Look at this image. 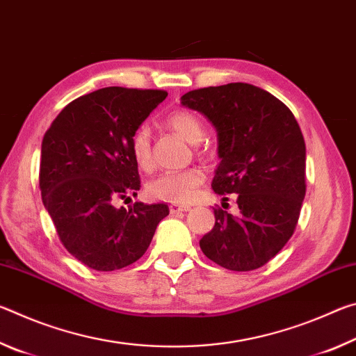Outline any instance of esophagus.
I'll list each match as a JSON object with an SVG mask.
<instances>
[{
	"instance_id": "esophagus-1",
	"label": "esophagus",
	"mask_w": 356,
	"mask_h": 356,
	"mask_svg": "<svg viewBox=\"0 0 356 356\" xmlns=\"http://www.w3.org/2000/svg\"><path fill=\"white\" fill-rule=\"evenodd\" d=\"M190 207L188 206H176V204H172L170 206V212L171 215H177V213H184V212H188Z\"/></svg>"
}]
</instances>
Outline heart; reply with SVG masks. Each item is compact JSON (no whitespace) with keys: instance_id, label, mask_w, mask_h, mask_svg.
<instances>
[{"instance_id":"b5f03b06","label":"heart","mask_w":356,"mask_h":356,"mask_svg":"<svg viewBox=\"0 0 356 356\" xmlns=\"http://www.w3.org/2000/svg\"><path fill=\"white\" fill-rule=\"evenodd\" d=\"M165 125L191 144L202 140L204 127L201 120L186 110H177L168 114L165 118ZM130 149L138 168L143 171H149L154 165V160L150 131L146 125L136 129L134 136H131ZM202 184L204 172L197 168H190V170L177 172H163L147 184V195L156 201L186 204L195 200L196 193Z\"/></svg>"}]
</instances>
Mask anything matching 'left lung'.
Here are the masks:
<instances>
[{
    "mask_svg": "<svg viewBox=\"0 0 356 356\" xmlns=\"http://www.w3.org/2000/svg\"><path fill=\"white\" fill-rule=\"evenodd\" d=\"M180 100L216 129L221 161L212 188L236 195L238 206L236 215L213 209L215 226L201 250L234 272L262 267L292 237L305 200L306 146L297 119L248 83L195 89Z\"/></svg>",
    "mask_w": 356,
    "mask_h": 356,
    "instance_id": "obj_1",
    "label": "left lung"
}]
</instances>
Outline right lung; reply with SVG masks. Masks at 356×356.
<instances>
[{
  "instance_id": "1",
  "label": "right lung",
  "mask_w": 356,
  "mask_h": 356,
  "mask_svg": "<svg viewBox=\"0 0 356 356\" xmlns=\"http://www.w3.org/2000/svg\"><path fill=\"white\" fill-rule=\"evenodd\" d=\"M166 95L102 88L70 102L42 140V201L64 248L89 268L113 272L136 262L170 215L166 204L114 206L140 190L130 141Z\"/></svg>"
}]
</instances>
